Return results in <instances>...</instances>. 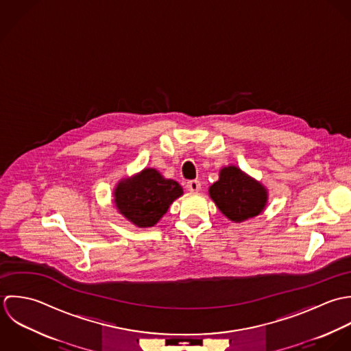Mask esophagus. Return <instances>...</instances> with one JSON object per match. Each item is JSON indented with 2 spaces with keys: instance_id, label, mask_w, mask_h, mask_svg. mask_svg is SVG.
<instances>
[{
  "instance_id": "obj_1",
  "label": "esophagus",
  "mask_w": 351,
  "mask_h": 351,
  "mask_svg": "<svg viewBox=\"0 0 351 351\" xmlns=\"http://www.w3.org/2000/svg\"><path fill=\"white\" fill-rule=\"evenodd\" d=\"M187 190L191 193H198L201 190V183L198 180L187 182Z\"/></svg>"
}]
</instances>
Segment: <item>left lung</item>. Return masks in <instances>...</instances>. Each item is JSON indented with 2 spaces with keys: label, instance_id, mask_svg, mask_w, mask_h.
Wrapping results in <instances>:
<instances>
[{
  "label": "left lung",
  "instance_id": "left-lung-1",
  "mask_svg": "<svg viewBox=\"0 0 351 351\" xmlns=\"http://www.w3.org/2000/svg\"><path fill=\"white\" fill-rule=\"evenodd\" d=\"M209 197L229 221L240 223L266 209L269 191L239 167L226 165L219 169L218 180L209 187Z\"/></svg>",
  "mask_w": 351,
  "mask_h": 351
}]
</instances>
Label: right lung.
<instances>
[{
    "mask_svg": "<svg viewBox=\"0 0 351 351\" xmlns=\"http://www.w3.org/2000/svg\"><path fill=\"white\" fill-rule=\"evenodd\" d=\"M183 195L182 186L165 179L154 168L123 178L114 189V204L118 211L138 228L154 226L169 206Z\"/></svg>",
    "mask_w": 351,
    "mask_h": 351,
    "instance_id": "1",
    "label": "right lung"
}]
</instances>
